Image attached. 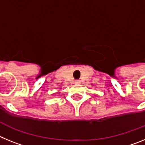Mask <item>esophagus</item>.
I'll use <instances>...</instances> for the list:
<instances>
[{
  "label": "esophagus",
  "instance_id": "esophagus-1",
  "mask_svg": "<svg viewBox=\"0 0 145 145\" xmlns=\"http://www.w3.org/2000/svg\"><path fill=\"white\" fill-rule=\"evenodd\" d=\"M75 83L76 84H80V80H76L75 81Z\"/></svg>",
  "mask_w": 145,
  "mask_h": 145
}]
</instances>
